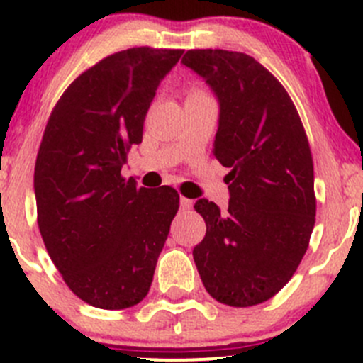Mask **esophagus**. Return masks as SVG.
<instances>
[{"instance_id":"1","label":"esophagus","mask_w":363,"mask_h":363,"mask_svg":"<svg viewBox=\"0 0 363 363\" xmlns=\"http://www.w3.org/2000/svg\"><path fill=\"white\" fill-rule=\"evenodd\" d=\"M193 207V200L186 199V196H181V208L182 211H189Z\"/></svg>"}]
</instances>
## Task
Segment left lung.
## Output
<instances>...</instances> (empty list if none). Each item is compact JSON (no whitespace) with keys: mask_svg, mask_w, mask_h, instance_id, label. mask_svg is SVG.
Instances as JSON below:
<instances>
[{"mask_svg":"<svg viewBox=\"0 0 363 363\" xmlns=\"http://www.w3.org/2000/svg\"><path fill=\"white\" fill-rule=\"evenodd\" d=\"M182 65L218 96L212 155L230 168L228 211L195 203L207 232L193 258L212 298L256 306L291 279L309 246L316 216L309 140L290 94L255 57L193 49Z\"/></svg>","mask_w":363,"mask_h":363,"instance_id":"obj_1","label":"left lung"}]
</instances>
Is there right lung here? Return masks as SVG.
I'll use <instances>...</instances> for the list:
<instances>
[{
    "instance_id": "add662e5",
    "label": "right lung",
    "mask_w": 363,
    "mask_h": 363,
    "mask_svg": "<svg viewBox=\"0 0 363 363\" xmlns=\"http://www.w3.org/2000/svg\"><path fill=\"white\" fill-rule=\"evenodd\" d=\"M182 52L133 47L98 61L61 94L43 131L35 163L40 233L67 286L98 309H126L149 294L179 211L174 188H137L121 168Z\"/></svg>"
}]
</instances>
